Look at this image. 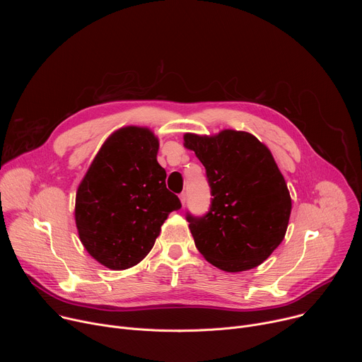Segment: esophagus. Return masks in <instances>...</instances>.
Returning <instances> with one entry per match:
<instances>
[{"label":"esophagus","mask_w":362,"mask_h":362,"mask_svg":"<svg viewBox=\"0 0 362 362\" xmlns=\"http://www.w3.org/2000/svg\"><path fill=\"white\" fill-rule=\"evenodd\" d=\"M179 199H180V203L185 206V203H186V199H187V196H186V193L183 192V193H180V196H179Z\"/></svg>","instance_id":"esophagus-1"}]
</instances>
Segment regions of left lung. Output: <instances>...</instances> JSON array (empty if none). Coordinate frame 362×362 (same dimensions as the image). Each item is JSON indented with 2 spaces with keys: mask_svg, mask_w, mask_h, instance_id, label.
<instances>
[{
  "mask_svg": "<svg viewBox=\"0 0 362 362\" xmlns=\"http://www.w3.org/2000/svg\"><path fill=\"white\" fill-rule=\"evenodd\" d=\"M214 196L203 218L187 215L197 250L225 272L259 267L285 238L292 200L271 150L247 132L185 133Z\"/></svg>",
  "mask_w": 362,
  "mask_h": 362,
  "instance_id": "obj_1",
  "label": "left lung"
}]
</instances>
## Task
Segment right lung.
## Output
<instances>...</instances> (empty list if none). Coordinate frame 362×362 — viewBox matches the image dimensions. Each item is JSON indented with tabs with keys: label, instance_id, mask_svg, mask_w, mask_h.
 I'll use <instances>...</instances> for the list:
<instances>
[{
	"label": "right lung",
	"instance_id": "1",
	"mask_svg": "<svg viewBox=\"0 0 362 362\" xmlns=\"http://www.w3.org/2000/svg\"><path fill=\"white\" fill-rule=\"evenodd\" d=\"M158 151L159 139L148 127H122L103 143L77 187L78 238L112 271L143 261L169 214L182 206L166 187Z\"/></svg>",
	"mask_w": 362,
	"mask_h": 362
}]
</instances>
